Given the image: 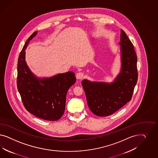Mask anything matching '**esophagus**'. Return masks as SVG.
<instances>
[{"instance_id": "obj_1", "label": "esophagus", "mask_w": 158, "mask_h": 158, "mask_svg": "<svg viewBox=\"0 0 158 158\" xmlns=\"http://www.w3.org/2000/svg\"><path fill=\"white\" fill-rule=\"evenodd\" d=\"M83 73L82 72H79L77 74V79H81L83 77Z\"/></svg>"}]
</instances>
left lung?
<instances>
[{
    "instance_id": "1",
    "label": "left lung",
    "mask_w": 158,
    "mask_h": 158,
    "mask_svg": "<svg viewBox=\"0 0 158 158\" xmlns=\"http://www.w3.org/2000/svg\"><path fill=\"white\" fill-rule=\"evenodd\" d=\"M119 43L122 66L114 81L108 83L87 79L81 81L89 109L98 116L112 115L129 102L137 84V57L133 43L122 29Z\"/></svg>"
}]
</instances>
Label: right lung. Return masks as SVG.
<instances>
[{
	"label": "right lung",
	"mask_w": 158,
	"mask_h": 158,
	"mask_svg": "<svg viewBox=\"0 0 158 158\" xmlns=\"http://www.w3.org/2000/svg\"><path fill=\"white\" fill-rule=\"evenodd\" d=\"M32 34L19 54L17 65V85L25 109L42 119H60L65 108L67 91L76 82L75 73H59L51 77L39 78L29 69L25 61V49L36 35Z\"/></svg>",
	"instance_id": "obj_1"
}]
</instances>
